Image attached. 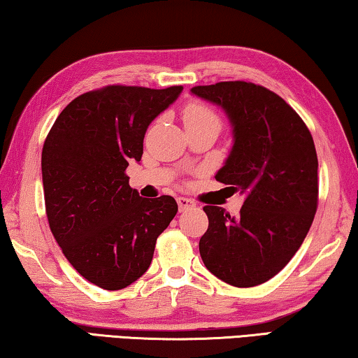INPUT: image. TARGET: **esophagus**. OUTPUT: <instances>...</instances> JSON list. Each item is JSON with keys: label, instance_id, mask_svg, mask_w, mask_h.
Returning a JSON list of instances; mask_svg holds the SVG:
<instances>
[{"label": "esophagus", "instance_id": "1", "mask_svg": "<svg viewBox=\"0 0 358 358\" xmlns=\"http://www.w3.org/2000/svg\"><path fill=\"white\" fill-rule=\"evenodd\" d=\"M177 202H178L180 211H185V210L191 208V207H194V205H196V202L191 201V199H186V197H178Z\"/></svg>", "mask_w": 358, "mask_h": 358}]
</instances>
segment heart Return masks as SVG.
<instances>
[{"label": "heart", "instance_id": "heart-1", "mask_svg": "<svg viewBox=\"0 0 358 358\" xmlns=\"http://www.w3.org/2000/svg\"><path fill=\"white\" fill-rule=\"evenodd\" d=\"M183 121L185 126L187 124H202V123H215L220 126V117L203 102H191L183 110Z\"/></svg>", "mask_w": 358, "mask_h": 358}]
</instances>
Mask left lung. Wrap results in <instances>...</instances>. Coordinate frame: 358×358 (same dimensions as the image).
I'll use <instances>...</instances> for the list:
<instances>
[{"label": "left lung", "mask_w": 358, "mask_h": 358, "mask_svg": "<svg viewBox=\"0 0 358 358\" xmlns=\"http://www.w3.org/2000/svg\"><path fill=\"white\" fill-rule=\"evenodd\" d=\"M191 92L227 112L235 142L216 180L246 194L235 217L205 205L208 229L199 241L201 257L230 286H259L289 264L316 215L319 164L313 136L300 115L262 85L220 82Z\"/></svg>", "instance_id": "8db88e82"}]
</instances>
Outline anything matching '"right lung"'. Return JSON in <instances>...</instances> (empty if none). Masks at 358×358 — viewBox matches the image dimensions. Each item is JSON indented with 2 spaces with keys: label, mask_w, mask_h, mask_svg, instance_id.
<instances>
[{
  "label": "right lung",
  "mask_w": 358,
  "mask_h": 358,
  "mask_svg": "<svg viewBox=\"0 0 358 358\" xmlns=\"http://www.w3.org/2000/svg\"><path fill=\"white\" fill-rule=\"evenodd\" d=\"M183 87L107 85L71 101L42 148L48 226L85 280L120 290L148 270L159 235L177 215L172 196L143 199L126 169L141 161L148 124Z\"/></svg>",
  "instance_id": "1"
}]
</instances>
